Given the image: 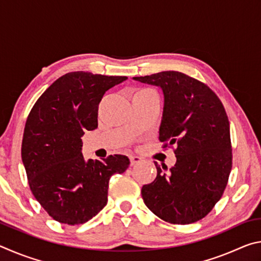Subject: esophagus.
<instances>
[{
    "instance_id": "obj_1",
    "label": "esophagus",
    "mask_w": 261,
    "mask_h": 261,
    "mask_svg": "<svg viewBox=\"0 0 261 261\" xmlns=\"http://www.w3.org/2000/svg\"><path fill=\"white\" fill-rule=\"evenodd\" d=\"M141 161V158L137 156V155H130V163L131 166H135L137 163H139Z\"/></svg>"
}]
</instances>
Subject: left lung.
<instances>
[{"instance_id": "obj_1", "label": "left lung", "mask_w": 261, "mask_h": 261, "mask_svg": "<svg viewBox=\"0 0 261 261\" xmlns=\"http://www.w3.org/2000/svg\"><path fill=\"white\" fill-rule=\"evenodd\" d=\"M135 81L159 86L163 114L159 139L176 148V163L141 188L145 205L163 221L189 224L213 210L227 187L232 166L230 127L222 102L197 79L178 71H162ZM167 170V167H162Z\"/></svg>"}]
</instances>
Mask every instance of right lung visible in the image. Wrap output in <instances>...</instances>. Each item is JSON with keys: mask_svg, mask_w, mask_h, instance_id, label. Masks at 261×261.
I'll list each match as a JSON object with an SVG mask.
<instances>
[{"mask_svg": "<svg viewBox=\"0 0 261 261\" xmlns=\"http://www.w3.org/2000/svg\"><path fill=\"white\" fill-rule=\"evenodd\" d=\"M127 77L65 73L43 92L26 120L21 160L29 185L45 211L61 223L87 222L107 205L108 183L129 167L127 156L85 161L82 137L98 127V109L109 88Z\"/></svg>", "mask_w": 261, "mask_h": 261, "instance_id": "right-lung-1", "label": "right lung"}]
</instances>
